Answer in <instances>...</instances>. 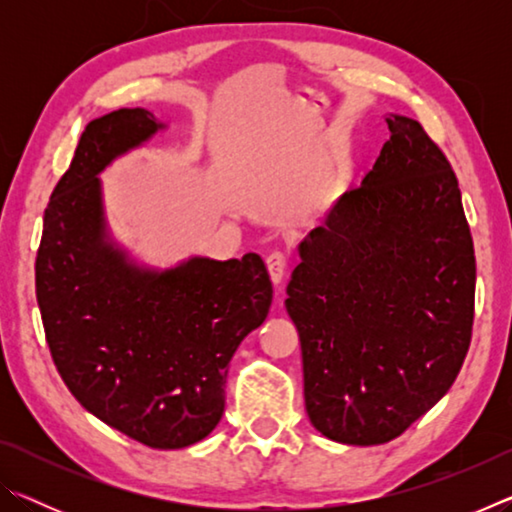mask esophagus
<instances>
[{
    "label": "esophagus",
    "instance_id": "esophagus-1",
    "mask_svg": "<svg viewBox=\"0 0 512 512\" xmlns=\"http://www.w3.org/2000/svg\"><path fill=\"white\" fill-rule=\"evenodd\" d=\"M287 257H284L282 253H271L266 257V268H268V275H271V282L275 284H282V280H284V275H287Z\"/></svg>",
    "mask_w": 512,
    "mask_h": 512
}]
</instances>
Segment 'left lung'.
<instances>
[{"mask_svg": "<svg viewBox=\"0 0 512 512\" xmlns=\"http://www.w3.org/2000/svg\"><path fill=\"white\" fill-rule=\"evenodd\" d=\"M361 187L300 241L287 287L305 406L343 445H381L427 413L472 339L476 262L461 189L418 121L386 117Z\"/></svg>", "mask_w": 512, "mask_h": 512, "instance_id": "1", "label": "left lung"}]
</instances>
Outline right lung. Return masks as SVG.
<instances>
[{
  "label": "right lung",
  "mask_w": 512,
  "mask_h": 512,
  "mask_svg": "<svg viewBox=\"0 0 512 512\" xmlns=\"http://www.w3.org/2000/svg\"><path fill=\"white\" fill-rule=\"evenodd\" d=\"M149 110L90 121L45 210L36 296L60 377L85 411L153 449L210 436L228 363L273 300L262 257L135 264L110 239L99 173L162 131Z\"/></svg>",
  "instance_id": "add662e5"
}]
</instances>
